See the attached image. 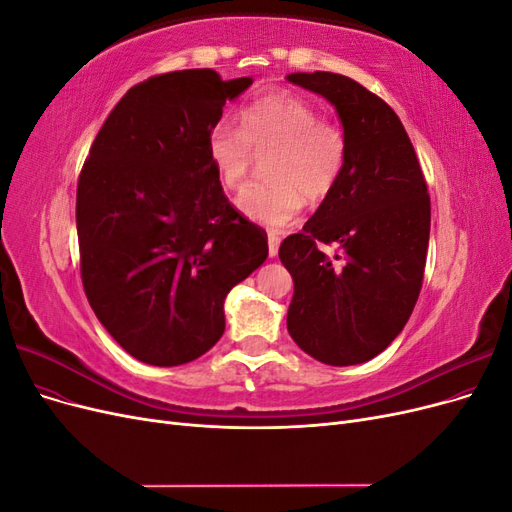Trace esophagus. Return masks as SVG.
Returning <instances> with one entry per match:
<instances>
[{
    "mask_svg": "<svg viewBox=\"0 0 512 512\" xmlns=\"http://www.w3.org/2000/svg\"><path fill=\"white\" fill-rule=\"evenodd\" d=\"M277 250H280V237H277L275 232H269V256L275 258Z\"/></svg>",
    "mask_w": 512,
    "mask_h": 512,
    "instance_id": "esophagus-1",
    "label": "esophagus"
}]
</instances>
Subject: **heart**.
Masks as SVG:
<instances>
[{"mask_svg": "<svg viewBox=\"0 0 512 512\" xmlns=\"http://www.w3.org/2000/svg\"><path fill=\"white\" fill-rule=\"evenodd\" d=\"M209 153L228 190H241L256 153H267V177L247 185L237 207L269 228L290 224L307 200L320 203L342 179L348 141L342 126L318 117L299 96L273 91L239 111V128L222 126L209 134Z\"/></svg>", "mask_w": 512, "mask_h": 512, "instance_id": "obj_1", "label": "heart"}]
</instances>
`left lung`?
Here are the masks:
<instances>
[{"mask_svg": "<svg viewBox=\"0 0 512 512\" xmlns=\"http://www.w3.org/2000/svg\"><path fill=\"white\" fill-rule=\"evenodd\" d=\"M288 81L327 98L348 141L337 188L280 245L294 282L288 333L320 363H365L406 327L421 292L427 181L410 136L380 96L335 72H297ZM322 242L338 247L333 259Z\"/></svg>", "mask_w": 512, "mask_h": 512, "instance_id": "8db88e82", "label": "left lung"}]
</instances>
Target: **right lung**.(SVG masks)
<instances>
[{"instance_id": "right-lung-1", "label": "right lung", "mask_w": 512, "mask_h": 512, "mask_svg": "<svg viewBox=\"0 0 512 512\" xmlns=\"http://www.w3.org/2000/svg\"><path fill=\"white\" fill-rule=\"evenodd\" d=\"M252 85L211 68L156 74L106 117L79 175L87 301L115 342L175 367L222 337L224 299L267 260V232L232 207L209 153L226 100Z\"/></svg>"}]
</instances>
